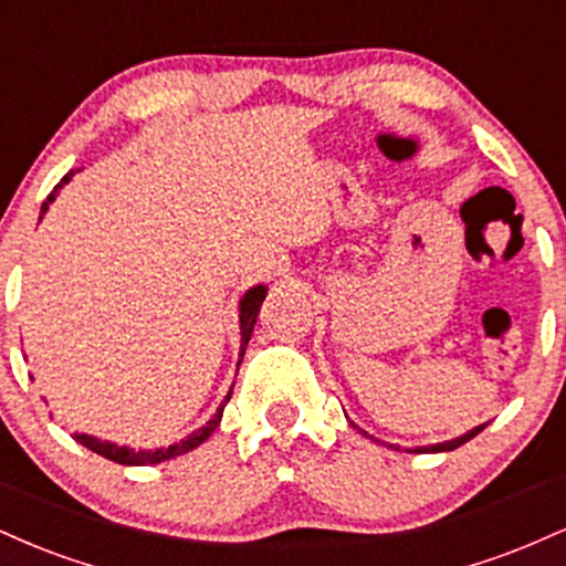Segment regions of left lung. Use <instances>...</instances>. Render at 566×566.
Listing matches in <instances>:
<instances>
[{
    "mask_svg": "<svg viewBox=\"0 0 566 566\" xmlns=\"http://www.w3.org/2000/svg\"><path fill=\"white\" fill-rule=\"evenodd\" d=\"M346 418H348V415H346ZM348 423H350V420H348ZM350 426H354L356 431H359V433H365L367 439H375V437H369V433L365 431V428H359V426H356V423H350ZM484 426H486V423L476 426V428H471L469 433H463V437H458V439H450V441H439V444H428V447H415V450H407V452H450V450H458L460 444H465V441L476 437V433H482V431H484ZM375 441H378V444H380V439H375ZM382 444H386V441H382ZM386 447H391V450H399V444H386Z\"/></svg>",
    "mask_w": 566,
    "mask_h": 566,
    "instance_id": "1",
    "label": "left lung"
}]
</instances>
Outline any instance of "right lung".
<instances>
[{
    "label": "right lung",
    "mask_w": 566,
    "mask_h": 566,
    "mask_svg": "<svg viewBox=\"0 0 566 566\" xmlns=\"http://www.w3.org/2000/svg\"><path fill=\"white\" fill-rule=\"evenodd\" d=\"M71 175H74V170H71L66 178H63L61 184L53 188V193H50V197L42 201V210H39V220H42L44 212L50 210V205H53V201H55L57 191H61V188L69 184ZM265 292H269V287H265V284H255V287L247 290L244 295H242V301H239V335H242V340H239V365H242L244 348H247V343H250V337H252V327H255L258 314H261V305L265 301ZM237 373H239V367H237ZM231 391H233V386H231ZM231 391H229V396H226V401L231 399ZM226 401L216 409V415H212V418L207 420L205 426L197 428V431H191L186 439L175 441V444H170V447H157V450H133V447H127V444H116V441L90 437V433H74V437H76V441H80L82 447H87V450L103 454V458L114 460V463H119V465H157V463H165V460H170V458H178V454H186V452L197 450L201 441L210 439L212 431H216L218 423H220V418H223Z\"/></svg>",
    "instance_id": "right-lung-1"
}]
</instances>
